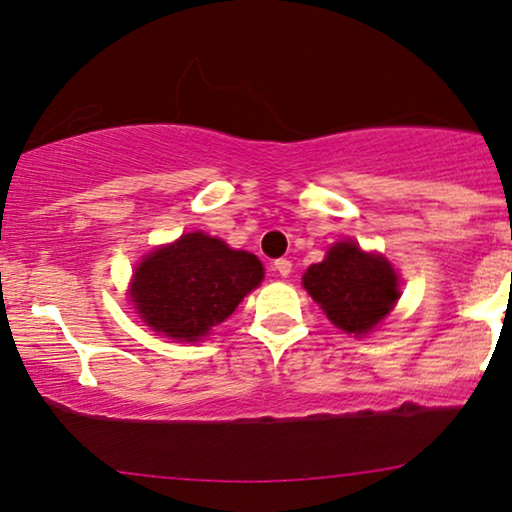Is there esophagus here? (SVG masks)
Here are the masks:
<instances>
[{"label":"esophagus","mask_w":512,"mask_h":512,"mask_svg":"<svg viewBox=\"0 0 512 512\" xmlns=\"http://www.w3.org/2000/svg\"><path fill=\"white\" fill-rule=\"evenodd\" d=\"M275 270L282 277H289L291 275V261H286V258H279V261H275Z\"/></svg>","instance_id":"1"}]
</instances>
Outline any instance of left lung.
I'll use <instances>...</instances> for the list:
<instances>
[{
  "mask_svg": "<svg viewBox=\"0 0 512 512\" xmlns=\"http://www.w3.org/2000/svg\"><path fill=\"white\" fill-rule=\"evenodd\" d=\"M303 286L331 324L354 335L373 331L401 298L394 265L349 240L335 242L324 261L310 265Z\"/></svg>",
  "mask_w": 512,
  "mask_h": 512,
  "instance_id": "obj_1",
  "label": "left lung"
}]
</instances>
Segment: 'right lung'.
Returning <instances> with one entry per match:
<instances>
[{
  "mask_svg": "<svg viewBox=\"0 0 512 512\" xmlns=\"http://www.w3.org/2000/svg\"><path fill=\"white\" fill-rule=\"evenodd\" d=\"M261 282L263 263L254 254L195 230L142 258L132 275L130 298L156 333L198 342Z\"/></svg>",
  "mask_w": 512,
  "mask_h": 512,
  "instance_id": "1",
  "label": "right lung"
}]
</instances>
